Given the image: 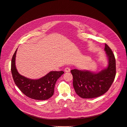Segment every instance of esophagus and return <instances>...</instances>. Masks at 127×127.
<instances>
[{
    "label": "esophagus",
    "mask_w": 127,
    "mask_h": 127,
    "mask_svg": "<svg viewBox=\"0 0 127 127\" xmlns=\"http://www.w3.org/2000/svg\"><path fill=\"white\" fill-rule=\"evenodd\" d=\"M64 71L66 72H69L70 71V68L69 67H67L65 68L64 69Z\"/></svg>",
    "instance_id": "34e87169"
}]
</instances>
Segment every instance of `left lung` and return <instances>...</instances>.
<instances>
[{
	"mask_svg": "<svg viewBox=\"0 0 127 127\" xmlns=\"http://www.w3.org/2000/svg\"><path fill=\"white\" fill-rule=\"evenodd\" d=\"M104 49L108 58L107 68L97 73L75 69L71 70L75 91L82 98H94L103 95L108 91L115 79L116 69L114 54L106 44Z\"/></svg>",
	"mask_w": 127,
	"mask_h": 127,
	"instance_id": "obj_1",
	"label": "left lung"
}]
</instances>
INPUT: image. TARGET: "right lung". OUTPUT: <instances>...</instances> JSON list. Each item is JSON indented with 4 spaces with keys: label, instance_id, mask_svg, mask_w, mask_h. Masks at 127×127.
<instances>
[{
    "label": "right lung",
    "instance_id": "1",
    "mask_svg": "<svg viewBox=\"0 0 127 127\" xmlns=\"http://www.w3.org/2000/svg\"><path fill=\"white\" fill-rule=\"evenodd\" d=\"M17 49L11 60V73L16 85L28 97L37 100H45L51 97L58 79L64 73L62 71H51L39 79H30L21 75L15 66V57Z\"/></svg>",
    "mask_w": 127,
    "mask_h": 127
}]
</instances>
